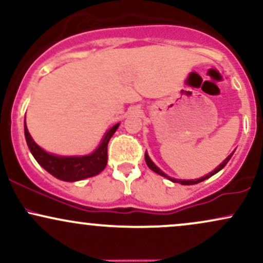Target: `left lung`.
<instances>
[{
    "label": "left lung",
    "mask_w": 263,
    "mask_h": 263,
    "mask_svg": "<svg viewBox=\"0 0 263 263\" xmlns=\"http://www.w3.org/2000/svg\"><path fill=\"white\" fill-rule=\"evenodd\" d=\"M234 152H235V151H234ZM234 152L230 153V155H229L228 157H226V158L224 159V162L220 163V165H218V168H215V170H214L213 172H210L209 174H206V176H205V177L199 178V179H190V180H185V179H176V178H172V177H170V176H167V174H165L164 172H162L161 170H159L158 167H157V165L155 164V163L152 162V159L149 158V156L147 155V152H146V155H144V159H146V163H147V165H148L149 170H152L153 172H155V173L159 174V176H162V177L167 178V179H170L171 182H173V183H179V184H182V185H193V184H198V183L203 182V180L208 179V178H210L211 176H214V174L218 173L219 171H221L222 168H224L225 165L228 164V162L230 161V158L232 157V155H234Z\"/></svg>",
    "instance_id": "obj_1"
}]
</instances>
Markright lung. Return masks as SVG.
I'll return each mask as SVG.
<instances>
[{
    "label": "right lung",
    "mask_w": 263,
    "mask_h": 263,
    "mask_svg": "<svg viewBox=\"0 0 263 263\" xmlns=\"http://www.w3.org/2000/svg\"><path fill=\"white\" fill-rule=\"evenodd\" d=\"M120 123L115 125L105 134L101 143L92 153L86 156H57L48 153L42 147H39L32 136L29 135L26 126L25 117V136L28 148L31 151L35 161L44 168L48 173L64 182H77L93 176H98L105 170L107 164V144L110 138L119 128Z\"/></svg>",
    "instance_id": "add662e5"
}]
</instances>
